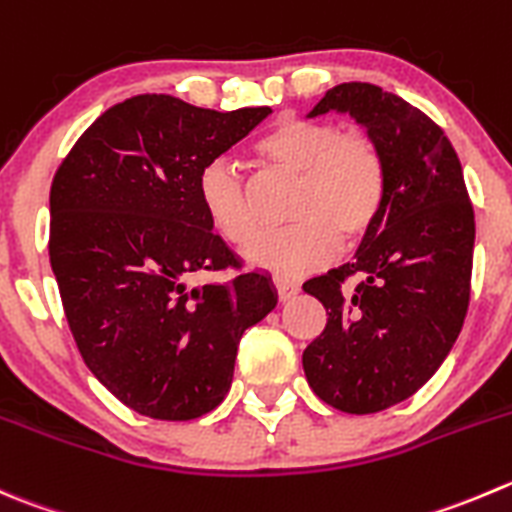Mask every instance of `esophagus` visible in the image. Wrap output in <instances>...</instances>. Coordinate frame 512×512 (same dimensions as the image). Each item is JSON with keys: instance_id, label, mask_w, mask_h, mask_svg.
Wrapping results in <instances>:
<instances>
[{"instance_id": "obj_1", "label": "esophagus", "mask_w": 512, "mask_h": 512, "mask_svg": "<svg viewBox=\"0 0 512 512\" xmlns=\"http://www.w3.org/2000/svg\"><path fill=\"white\" fill-rule=\"evenodd\" d=\"M275 290H277V297H280V302H285V300H290V297L297 295L300 285L292 280H287V277H275Z\"/></svg>"}]
</instances>
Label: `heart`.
I'll return each mask as SVG.
<instances>
[{
  "mask_svg": "<svg viewBox=\"0 0 512 512\" xmlns=\"http://www.w3.org/2000/svg\"><path fill=\"white\" fill-rule=\"evenodd\" d=\"M267 170L297 177L285 232L247 250L255 267L300 277L327 265L342 245H355L375 227L388 195V162L367 132L345 130L327 117H282L252 145ZM197 197L212 230L245 250L262 225L250 187L235 165L212 160L197 175Z\"/></svg>",
  "mask_w": 512,
  "mask_h": 512,
  "instance_id": "heart-1",
  "label": "heart"
}]
</instances>
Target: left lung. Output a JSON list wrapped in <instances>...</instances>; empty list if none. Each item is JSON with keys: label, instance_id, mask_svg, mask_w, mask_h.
<instances>
[{"label": "left lung", "instance_id": "obj_1", "mask_svg": "<svg viewBox=\"0 0 512 512\" xmlns=\"http://www.w3.org/2000/svg\"><path fill=\"white\" fill-rule=\"evenodd\" d=\"M350 112L388 162V195L357 260L307 280L327 310L302 352L310 388L350 415L418 393L460 335L470 302L475 212L463 167L438 124L367 82L327 89L310 117Z\"/></svg>", "mask_w": 512, "mask_h": 512}]
</instances>
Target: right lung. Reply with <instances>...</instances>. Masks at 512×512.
<instances>
[{
  "instance_id": "right-lung-1",
  "label": "right lung",
  "mask_w": 512,
  "mask_h": 512,
  "mask_svg": "<svg viewBox=\"0 0 512 512\" xmlns=\"http://www.w3.org/2000/svg\"><path fill=\"white\" fill-rule=\"evenodd\" d=\"M137 94L89 124L49 192V262L84 362L135 413L195 420L225 400L240 337L277 295L212 232L197 175L270 114ZM225 283L190 286L205 271Z\"/></svg>"
}]
</instances>
